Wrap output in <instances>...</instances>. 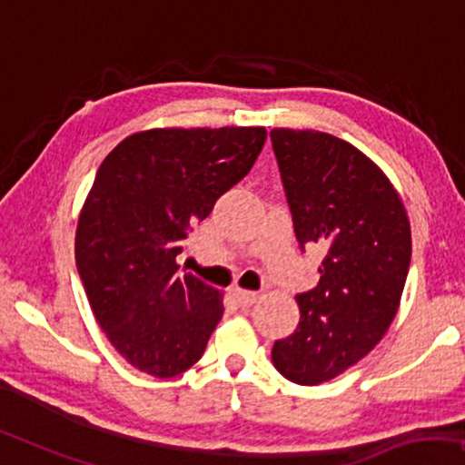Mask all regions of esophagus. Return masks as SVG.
Instances as JSON below:
<instances>
[{
  "label": "esophagus",
  "instance_id": "esophagus-1",
  "mask_svg": "<svg viewBox=\"0 0 465 465\" xmlns=\"http://www.w3.org/2000/svg\"><path fill=\"white\" fill-rule=\"evenodd\" d=\"M233 299H235V303H238L240 307H248V305H252L254 301H257V292L235 289L233 291Z\"/></svg>",
  "mask_w": 465,
  "mask_h": 465
}]
</instances>
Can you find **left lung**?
<instances>
[{"label": "left lung", "mask_w": 465, "mask_h": 465, "mask_svg": "<svg viewBox=\"0 0 465 465\" xmlns=\"http://www.w3.org/2000/svg\"><path fill=\"white\" fill-rule=\"evenodd\" d=\"M272 147L301 251L322 246L316 289L299 292V324L273 343V366L301 385L337 377L394 320L411 265V225L396 189L348 141L273 128Z\"/></svg>", "instance_id": "1"}]
</instances>
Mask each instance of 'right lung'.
I'll return each mask as SVG.
<instances>
[{"label":"right lung","mask_w":465,"mask_h":465,"mask_svg":"<svg viewBox=\"0 0 465 465\" xmlns=\"http://www.w3.org/2000/svg\"><path fill=\"white\" fill-rule=\"evenodd\" d=\"M265 128H155L124 139L96 170L75 233V263L111 345L153 377L204 354L223 295L176 254L214 202L251 173Z\"/></svg>","instance_id":"1"}]
</instances>
